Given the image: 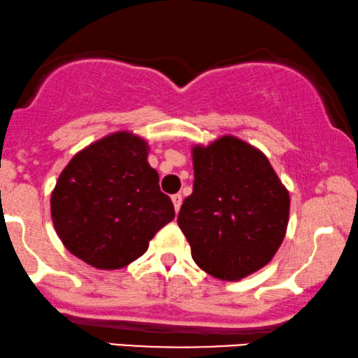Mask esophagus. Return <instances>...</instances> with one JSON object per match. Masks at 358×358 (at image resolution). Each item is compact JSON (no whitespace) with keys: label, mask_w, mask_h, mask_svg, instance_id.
<instances>
[{"label":"esophagus","mask_w":358,"mask_h":358,"mask_svg":"<svg viewBox=\"0 0 358 358\" xmlns=\"http://www.w3.org/2000/svg\"><path fill=\"white\" fill-rule=\"evenodd\" d=\"M172 204H174L176 213H179L180 204H182V196H180V194H174V196H172Z\"/></svg>","instance_id":"esophagus-1"}]
</instances>
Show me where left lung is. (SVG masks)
Here are the masks:
<instances>
[{
  "mask_svg": "<svg viewBox=\"0 0 358 358\" xmlns=\"http://www.w3.org/2000/svg\"><path fill=\"white\" fill-rule=\"evenodd\" d=\"M194 191L178 224L194 262L220 280H241L273 259L289 224L290 196L266 154L236 136L194 144Z\"/></svg>",
  "mask_w": 358,
  "mask_h": 358,
  "instance_id": "left-lung-1",
  "label": "left lung"
}]
</instances>
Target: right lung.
<instances>
[{"label": "right lung", "instance_id": "obj_1", "mask_svg": "<svg viewBox=\"0 0 358 358\" xmlns=\"http://www.w3.org/2000/svg\"><path fill=\"white\" fill-rule=\"evenodd\" d=\"M148 156V141L116 131L74 154L61 171L51 192L52 226L83 262L101 271L129 266L174 219Z\"/></svg>", "mask_w": 358, "mask_h": 358}]
</instances>
